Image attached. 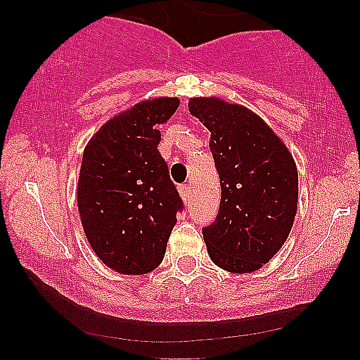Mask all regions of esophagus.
<instances>
[{
  "label": "esophagus",
  "instance_id": "esophagus-1",
  "mask_svg": "<svg viewBox=\"0 0 360 360\" xmlns=\"http://www.w3.org/2000/svg\"><path fill=\"white\" fill-rule=\"evenodd\" d=\"M179 194L183 200H189V198H191V184L179 186Z\"/></svg>",
  "mask_w": 360,
  "mask_h": 360
}]
</instances>
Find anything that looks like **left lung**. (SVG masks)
Masks as SVG:
<instances>
[{"label":"left lung","instance_id":"1","mask_svg":"<svg viewBox=\"0 0 360 360\" xmlns=\"http://www.w3.org/2000/svg\"><path fill=\"white\" fill-rule=\"evenodd\" d=\"M189 113L208 128L220 174L217 220L203 229L210 259L221 269H260L286 242L298 212V169L286 143L259 115L217 96H198Z\"/></svg>","mask_w":360,"mask_h":360}]
</instances>
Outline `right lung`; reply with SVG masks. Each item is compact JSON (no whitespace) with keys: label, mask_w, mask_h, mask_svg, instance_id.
<instances>
[{"label":"right lung","mask_w":360,"mask_h":360,"mask_svg":"<svg viewBox=\"0 0 360 360\" xmlns=\"http://www.w3.org/2000/svg\"><path fill=\"white\" fill-rule=\"evenodd\" d=\"M179 98L157 96L120 111L91 137L77 181V210L91 249L111 271L148 274L162 262L183 208L157 150Z\"/></svg>","instance_id":"add662e5"}]
</instances>
